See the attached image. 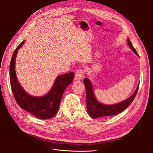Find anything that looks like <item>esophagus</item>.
<instances>
[{"mask_svg": "<svg viewBox=\"0 0 153 153\" xmlns=\"http://www.w3.org/2000/svg\"><path fill=\"white\" fill-rule=\"evenodd\" d=\"M84 76V72L82 70H77L75 74L74 79L76 80H80L82 79L83 77Z\"/></svg>", "mask_w": 153, "mask_h": 153, "instance_id": "1", "label": "esophagus"}]
</instances>
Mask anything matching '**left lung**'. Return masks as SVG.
<instances>
[{
    "label": "left lung",
    "instance_id": "obj_1",
    "mask_svg": "<svg viewBox=\"0 0 153 153\" xmlns=\"http://www.w3.org/2000/svg\"><path fill=\"white\" fill-rule=\"evenodd\" d=\"M127 43L130 49L139 57L138 53L133 47L132 43H131L128 38L127 39ZM83 83L85 86L86 93V100L87 112H88L89 116L93 119H97L98 117H102L111 116L122 112L130 105V104L132 103L137 93L139 86V84L134 93L127 99L117 103L113 105H106L102 103L97 100L94 93L92 83L88 78H85L83 79Z\"/></svg>",
    "mask_w": 153,
    "mask_h": 153
}]
</instances>
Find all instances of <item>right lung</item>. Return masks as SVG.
Listing matches in <instances>:
<instances>
[{
  "mask_svg": "<svg viewBox=\"0 0 153 153\" xmlns=\"http://www.w3.org/2000/svg\"><path fill=\"white\" fill-rule=\"evenodd\" d=\"M25 40L21 42L15 50L10 66V80L11 90L19 106L40 119H48L57 113L61 99L67 87L72 83L74 73L72 72L57 76L50 90L42 96H33L22 88L19 83L15 70L16 59L18 50Z\"/></svg>",
  "mask_w": 153,
  "mask_h": 153,
  "instance_id": "add662e5",
  "label": "right lung"
}]
</instances>
